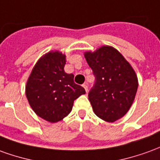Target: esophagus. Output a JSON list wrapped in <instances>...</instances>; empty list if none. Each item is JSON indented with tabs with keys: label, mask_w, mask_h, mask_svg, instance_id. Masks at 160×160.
Masks as SVG:
<instances>
[{
	"label": "esophagus",
	"mask_w": 160,
	"mask_h": 160,
	"mask_svg": "<svg viewBox=\"0 0 160 160\" xmlns=\"http://www.w3.org/2000/svg\"><path fill=\"white\" fill-rule=\"evenodd\" d=\"M82 87H83V88H85V90H86V92H88V84H87V83L83 84V85H82Z\"/></svg>",
	"instance_id": "34e87169"
}]
</instances>
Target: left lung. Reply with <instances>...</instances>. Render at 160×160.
Listing matches in <instances>:
<instances>
[{"label":"left lung","instance_id":"1","mask_svg":"<svg viewBox=\"0 0 160 160\" xmlns=\"http://www.w3.org/2000/svg\"><path fill=\"white\" fill-rule=\"evenodd\" d=\"M95 75V83L88 93L92 110L99 118L114 122L129 111L138 82L136 72L121 53L111 46L84 53Z\"/></svg>","mask_w":160,"mask_h":160}]
</instances>
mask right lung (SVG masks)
<instances>
[{
    "instance_id": "right-lung-1",
    "label": "right lung",
    "mask_w": 160,
    "mask_h": 160,
    "mask_svg": "<svg viewBox=\"0 0 160 160\" xmlns=\"http://www.w3.org/2000/svg\"><path fill=\"white\" fill-rule=\"evenodd\" d=\"M66 55L51 51L34 65L26 85V96L36 114L51 123L61 121L72 111L74 99L85 94L73 81V74L64 71Z\"/></svg>"
}]
</instances>
